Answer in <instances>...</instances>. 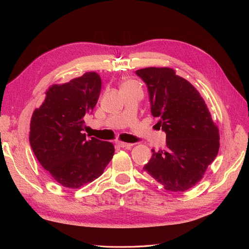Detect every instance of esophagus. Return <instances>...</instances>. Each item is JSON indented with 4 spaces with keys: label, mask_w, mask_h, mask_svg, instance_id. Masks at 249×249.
<instances>
[{
    "label": "esophagus",
    "mask_w": 249,
    "mask_h": 249,
    "mask_svg": "<svg viewBox=\"0 0 249 249\" xmlns=\"http://www.w3.org/2000/svg\"><path fill=\"white\" fill-rule=\"evenodd\" d=\"M116 144L119 146V147H131L133 144H131V143H126V142H122V141H116Z\"/></svg>",
    "instance_id": "34e87169"
}]
</instances>
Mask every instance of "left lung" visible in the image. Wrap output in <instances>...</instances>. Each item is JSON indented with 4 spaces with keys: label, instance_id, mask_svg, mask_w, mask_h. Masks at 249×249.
Listing matches in <instances>:
<instances>
[{
    "label": "left lung",
    "instance_id": "obj_1",
    "mask_svg": "<svg viewBox=\"0 0 249 249\" xmlns=\"http://www.w3.org/2000/svg\"><path fill=\"white\" fill-rule=\"evenodd\" d=\"M145 83L150 112L166 133V146L155 152L144 171L164 189L184 192L202 178L219 150V131L199 92L169 67L136 71Z\"/></svg>",
    "mask_w": 249,
    "mask_h": 249
}]
</instances>
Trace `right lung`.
Returning a JSON list of instances; mask_svg holds the SVG:
<instances>
[{"label": "right lung", "mask_w": 249, "mask_h": 249, "mask_svg": "<svg viewBox=\"0 0 249 249\" xmlns=\"http://www.w3.org/2000/svg\"><path fill=\"white\" fill-rule=\"evenodd\" d=\"M102 89L101 77L85 72L61 85H52L30 124V145L50 176L66 188L78 189L102 176L114 155L111 142L83 133Z\"/></svg>", "instance_id": "right-lung-1"}]
</instances>
